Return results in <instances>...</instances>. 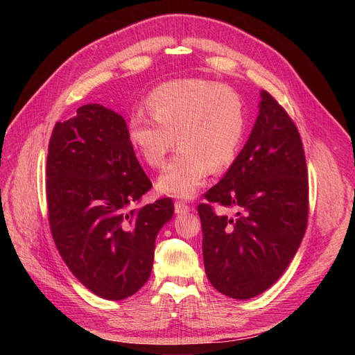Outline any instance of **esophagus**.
I'll return each instance as SVG.
<instances>
[{
    "label": "esophagus",
    "instance_id": "obj_1",
    "mask_svg": "<svg viewBox=\"0 0 355 355\" xmlns=\"http://www.w3.org/2000/svg\"><path fill=\"white\" fill-rule=\"evenodd\" d=\"M191 210V207L188 206V204H185L184 201H176L175 202V211L178 213V214H185V213H188Z\"/></svg>",
    "mask_w": 355,
    "mask_h": 355
}]
</instances>
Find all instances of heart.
I'll return each mask as SVG.
<instances>
[{
	"label": "heart",
	"mask_w": 355,
	"mask_h": 355,
	"mask_svg": "<svg viewBox=\"0 0 355 355\" xmlns=\"http://www.w3.org/2000/svg\"><path fill=\"white\" fill-rule=\"evenodd\" d=\"M149 112L137 110L128 121L133 148L151 167H159L175 148L180 149L158 178L166 194L189 198L210 170H227L237 158L247 127L241 94L209 80H178L149 94Z\"/></svg>",
	"instance_id": "heart-1"
}]
</instances>
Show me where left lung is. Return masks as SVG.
<instances>
[{"mask_svg":"<svg viewBox=\"0 0 355 355\" xmlns=\"http://www.w3.org/2000/svg\"><path fill=\"white\" fill-rule=\"evenodd\" d=\"M261 96L249 141L198 204L207 278L234 299L261 295L282 277L308 223L302 139L275 98L265 90ZM214 203L236 211L218 214Z\"/></svg>","mask_w":355,"mask_h":355,"instance_id":"left-lung-1","label":"left lung"}]
</instances>
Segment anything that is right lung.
Instances as JSON below:
<instances>
[{
	"label": "right lung",
	"mask_w": 355,
	"mask_h": 355,
	"mask_svg": "<svg viewBox=\"0 0 355 355\" xmlns=\"http://www.w3.org/2000/svg\"><path fill=\"white\" fill-rule=\"evenodd\" d=\"M49 223L63 262L108 300L136 293L153 271L157 234L173 200L132 209L153 188L121 115L98 103L58 121L46 166Z\"/></svg>",
	"instance_id": "right-lung-1"
}]
</instances>
